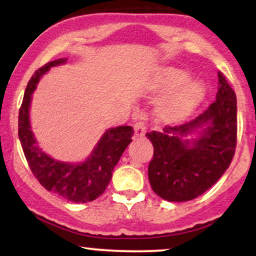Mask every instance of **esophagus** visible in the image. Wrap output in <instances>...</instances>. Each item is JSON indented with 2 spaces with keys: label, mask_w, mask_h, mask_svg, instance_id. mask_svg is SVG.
<instances>
[{
  "label": "esophagus",
  "mask_w": 256,
  "mask_h": 256,
  "mask_svg": "<svg viewBox=\"0 0 256 256\" xmlns=\"http://www.w3.org/2000/svg\"><path fill=\"white\" fill-rule=\"evenodd\" d=\"M146 123L144 121H138L135 122L134 124V132H135V135L136 136H144V134H146Z\"/></svg>",
  "instance_id": "obj_1"
}]
</instances>
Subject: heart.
Here are the masks:
<instances>
[{
    "mask_svg": "<svg viewBox=\"0 0 256 256\" xmlns=\"http://www.w3.org/2000/svg\"><path fill=\"white\" fill-rule=\"evenodd\" d=\"M148 89L154 94L167 92L158 104V115L170 123L188 118L205 96L203 83L188 80V72L173 66L160 68L150 80Z\"/></svg>",
    "mask_w": 256,
    "mask_h": 256,
    "instance_id": "b5f03b06",
    "label": "heart"
}]
</instances>
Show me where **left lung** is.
Returning <instances> with one entry per match:
<instances>
[{
  "label": "left lung",
  "instance_id": "left-lung-1",
  "mask_svg": "<svg viewBox=\"0 0 256 256\" xmlns=\"http://www.w3.org/2000/svg\"><path fill=\"white\" fill-rule=\"evenodd\" d=\"M194 131L200 138L191 143L184 138ZM146 136L154 147L148 178L159 197L186 202L209 190L232 162L238 138L236 94L224 74L218 71L216 100L198 118Z\"/></svg>",
  "mask_w": 256,
  "mask_h": 256
}]
</instances>
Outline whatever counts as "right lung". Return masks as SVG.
Returning <instances> with one entry per match:
<instances>
[{
  "instance_id": "1",
  "label": "right lung",
  "mask_w": 256,
  "mask_h": 256,
  "mask_svg": "<svg viewBox=\"0 0 256 256\" xmlns=\"http://www.w3.org/2000/svg\"><path fill=\"white\" fill-rule=\"evenodd\" d=\"M66 60L68 59L60 58L47 62L32 76L18 112V138L32 173L47 191L74 203H88L106 191L116 164L132 142L134 129L130 126L108 129L91 156L78 165L58 162L41 150L30 130L32 94L36 90L41 76L53 66L64 64Z\"/></svg>"
}]
</instances>
